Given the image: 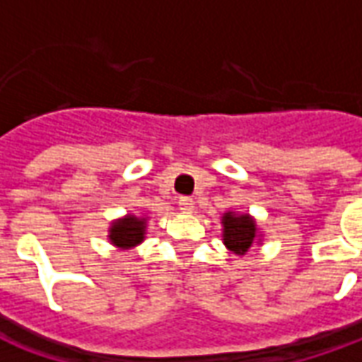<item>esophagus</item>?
Here are the masks:
<instances>
[{
    "label": "esophagus",
    "instance_id": "esophagus-1",
    "mask_svg": "<svg viewBox=\"0 0 362 362\" xmlns=\"http://www.w3.org/2000/svg\"><path fill=\"white\" fill-rule=\"evenodd\" d=\"M178 207H180L182 211H192V209H194V199H192V197H188V196H182L180 199H178Z\"/></svg>",
    "mask_w": 362,
    "mask_h": 362
}]
</instances>
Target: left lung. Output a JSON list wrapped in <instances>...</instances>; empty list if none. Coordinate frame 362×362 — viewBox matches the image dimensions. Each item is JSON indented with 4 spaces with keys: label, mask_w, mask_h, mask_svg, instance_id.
<instances>
[{
    "label": "left lung",
    "mask_w": 362,
    "mask_h": 362,
    "mask_svg": "<svg viewBox=\"0 0 362 362\" xmlns=\"http://www.w3.org/2000/svg\"><path fill=\"white\" fill-rule=\"evenodd\" d=\"M258 238L256 221L250 215L228 211L223 215V243L228 250L244 256Z\"/></svg>",
    "instance_id": "1"
}]
</instances>
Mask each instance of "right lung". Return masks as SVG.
Segmentation results:
<instances>
[{
  "mask_svg": "<svg viewBox=\"0 0 362 362\" xmlns=\"http://www.w3.org/2000/svg\"><path fill=\"white\" fill-rule=\"evenodd\" d=\"M145 217H135V215H126L124 219H118L112 223L108 230V238L114 246L118 248H134L145 238Z\"/></svg>",
  "mask_w": 362,
  "mask_h": 362,
  "instance_id": "1",
  "label": "right lung"
}]
</instances>
